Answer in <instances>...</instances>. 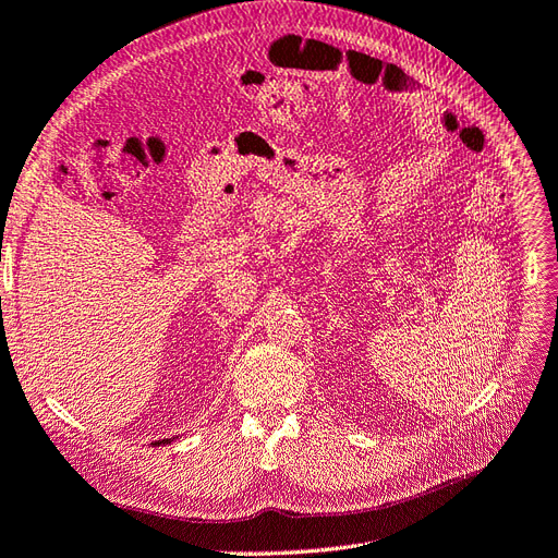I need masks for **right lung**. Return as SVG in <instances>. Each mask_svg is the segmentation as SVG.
Masks as SVG:
<instances>
[{
  "mask_svg": "<svg viewBox=\"0 0 558 558\" xmlns=\"http://www.w3.org/2000/svg\"><path fill=\"white\" fill-rule=\"evenodd\" d=\"M165 444H170V439H160V441H156V444H151V446H165Z\"/></svg>",
  "mask_w": 558,
  "mask_h": 558,
  "instance_id": "1",
  "label": "right lung"
}]
</instances>
